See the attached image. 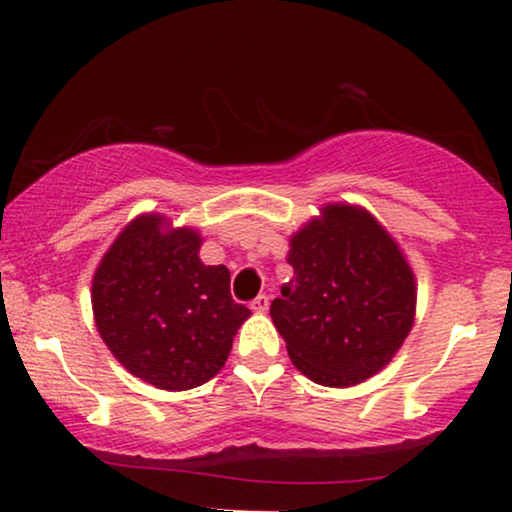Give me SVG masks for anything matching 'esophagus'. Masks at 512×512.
<instances>
[{
  "label": "esophagus",
  "mask_w": 512,
  "mask_h": 512,
  "mask_svg": "<svg viewBox=\"0 0 512 512\" xmlns=\"http://www.w3.org/2000/svg\"><path fill=\"white\" fill-rule=\"evenodd\" d=\"M268 307H270V298L268 296H258L254 303H251V310L258 312V314L268 312Z\"/></svg>",
  "instance_id": "34e87169"
}]
</instances>
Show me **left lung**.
I'll return each instance as SVG.
<instances>
[{
    "instance_id": "left-lung-1",
    "label": "left lung",
    "mask_w": 512,
    "mask_h": 512,
    "mask_svg": "<svg viewBox=\"0 0 512 512\" xmlns=\"http://www.w3.org/2000/svg\"><path fill=\"white\" fill-rule=\"evenodd\" d=\"M293 279L270 305L293 366L324 387H354L394 359L415 324L410 263L368 209L321 207L289 240Z\"/></svg>"
}]
</instances>
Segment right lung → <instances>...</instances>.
<instances>
[{
	"label": "right lung",
	"mask_w": 512,
	"mask_h": 512,
	"mask_svg": "<svg viewBox=\"0 0 512 512\" xmlns=\"http://www.w3.org/2000/svg\"><path fill=\"white\" fill-rule=\"evenodd\" d=\"M198 230L139 214L93 275L95 326L109 352L142 382L186 391L226 366L249 307L230 296L226 265L200 261Z\"/></svg>",
	"instance_id": "add662e5"
}]
</instances>
